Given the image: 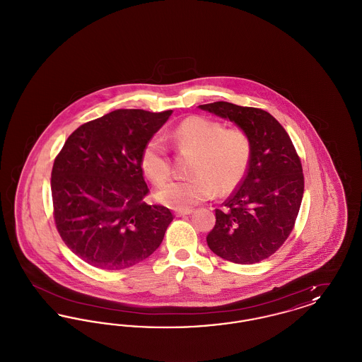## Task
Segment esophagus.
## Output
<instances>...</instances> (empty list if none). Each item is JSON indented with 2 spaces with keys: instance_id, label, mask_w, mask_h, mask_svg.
<instances>
[{
  "instance_id": "esophagus-1",
  "label": "esophagus",
  "mask_w": 362,
  "mask_h": 362,
  "mask_svg": "<svg viewBox=\"0 0 362 362\" xmlns=\"http://www.w3.org/2000/svg\"><path fill=\"white\" fill-rule=\"evenodd\" d=\"M192 213V210H176V217H186V216H189Z\"/></svg>"
}]
</instances>
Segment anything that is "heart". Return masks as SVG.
Wrapping results in <instances>:
<instances>
[{
  "mask_svg": "<svg viewBox=\"0 0 362 362\" xmlns=\"http://www.w3.org/2000/svg\"><path fill=\"white\" fill-rule=\"evenodd\" d=\"M173 142L183 151L194 153L189 167L192 177L173 180L156 192V199L175 210H189L207 201L214 189L224 195L236 189L247 173L251 144L239 129L224 130L217 122L204 117H189L171 133ZM145 175L160 185L170 176L167 148L161 137L151 138L141 153Z\"/></svg>",
  "mask_w": 362,
  "mask_h": 362,
  "instance_id": "obj_1",
  "label": "heart"
}]
</instances>
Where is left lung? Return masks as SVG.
<instances>
[{"mask_svg": "<svg viewBox=\"0 0 362 362\" xmlns=\"http://www.w3.org/2000/svg\"><path fill=\"white\" fill-rule=\"evenodd\" d=\"M233 122L250 139L251 157L240 186L216 209L209 248L233 263L252 264L288 239L304 194V175L292 139L267 111L228 102L198 105Z\"/></svg>", "mask_w": 362, "mask_h": 362, "instance_id": "left-lung-1", "label": "left lung"}]
</instances>
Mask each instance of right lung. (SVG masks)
I'll return each instance as SVG.
<instances>
[{
    "label": "right lung",
    "instance_id": "1",
    "mask_svg": "<svg viewBox=\"0 0 362 362\" xmlns=\"http://www.w3.org/2000/svg\"><path fill=\"white\" fill-rule=\"evenodd\" d=\"M173 110H115L74 130L52 173L54 220L78 258L103 270H123L149 258L173 220L167 207L144 202L149 189L141 167L145 144Z\"/></svg>",
    "mask_w": 362,
    "mask_h": 362
}]
</instances>
